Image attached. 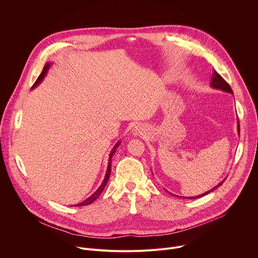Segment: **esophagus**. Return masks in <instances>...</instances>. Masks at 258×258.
<instances>
[{"mask_svg": "<svg viewBox=\"0 0 258 258\" xmlns=\"http://www.w3.org/2000/svg\"><path fill=\"white\" fill-rule=\"evenodd\" d=\"M144 133V128L141 126V125H138L134 128V135L135 136H140V135H143Z\"/></svg>", "mask_w": 258, "mask_h": 258, "instance_id": "34e87169", "label": "esophagus"}]
</instances>
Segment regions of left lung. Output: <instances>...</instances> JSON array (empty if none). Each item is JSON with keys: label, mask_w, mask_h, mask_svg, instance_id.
Wrapping results in <instances>:
<instances>
[{"label": "left lung", "mask_w": 258, "mask_h": 258, "mask_svg": "<svg viewBox=\"0 0 258 258\" xmlns=\"http://www.w3.org/2000/svg\"><path fill=\"white\" fill-rule=\"evenodd\" d=\"M210 85H211V87H213V88H215V89H218V90H222V91H225V92H228V93L233 94V90H232V88L230 87V85H229L222 77H220V75H218V73H217L215 70L212 72V78H211V83H210ZM238 131H239V133H240V124H239V122H238ZM225 180H226V179H225ZM225 180H223L222 182H219L216 187H214L213 189L209 190L208 192H206V193H204V194H202V195H199V196H196V197H190V198H191V199H195V198H199V197H202V196H204V195H207L208 193L212 192L213 190H215V189L218 188L219 186H222L223 182H224Z\"/></svg>", "instance_id": "1"}]
</instances>
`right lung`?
<instances>
[{
    "instance_id": "add662e5",
    "label": "right lung",
    "mask_w": 258,
    "mask_h": 258,
    "mask_svg": "<svg viewBox=\"0 0 258 258\" xmlns=\"http://www.w3.org/2000/svg\"><path fill=\"white\" fill-rule=\"evenodd\" d=\"M49 67H50V63H47L46 65H45V67H44V69H43V71H42V73L41 75L39 76V78H38V80L35 81V83L33 84V86L31 87V89L32 88H34V87H36V85H39L41 82H42V80L45 78V75L47 73V71H48V69H49ZM119 144V143H118ZM118 144L117 145H115V147L113 148V150H112V152L110 153V158H109V164H108V168H107V172H106V175H105V178H104V180H103V182H102V185L99 187V189L91 196V197H89L87 200H85L84 202H82V203H80V204H77L76 206H85V205H89V204H91V203H93L100 195H101V193L103 192V190H104V188H105V186H106V183H107V181H108V179H109V176H110V172H111V158H112V156H113V154L115 153V149H116V147L118 146Z\"/></svg>"
}]
</instances>
